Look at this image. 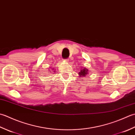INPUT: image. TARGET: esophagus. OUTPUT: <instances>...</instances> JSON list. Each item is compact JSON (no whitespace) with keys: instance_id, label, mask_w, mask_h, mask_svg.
I'll use <instances>...</instances> for the list:
<instances>
[{"instance_id":"obj_1","label":"esophagus","mask_w":135,"mask_h":135,"mask_svg":"<svg viewBox=\"0 0 135 135\" xmlns=\"http://www.w3.org/2000/svg\"><path fill=\"white\" fill-rule=\"evenodd\" d=\"M64 61H65L66 62H68V59H64Z\"/></svg>"}]
</instances>
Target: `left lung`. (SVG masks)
<instances>
[{
    "instance_id": "8db88e82",
    "label": "left lung",
    "mask_w": 135,
    "mask_h": 135,
    "mask_svg": "<svg viewBox=\"0 0 135 135\" xmlns=\"http://www.w3.org/2000/svg\"><path fill=\"white\" fill-rule=\"evenodd\" d=\"M87 74H89V72H88V70L86 69V68H84L81 71V72L79 73V75L81 76L80 77H82V76H85Z\"/></svg>"
}]
</instances>
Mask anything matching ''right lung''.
<instances>
[{
  "mask_svg": "<svg viewBox=\"0 0 135 135\" xmlns=\"http://www.w3.org/2000/svg\"><path fill=\"white\" fill-rule=\"evenodd\" d=\"M49 70H50V69H49Z\"/></svg>",
  "mask_w": 135,
  "mask_h": 135,
  "instance_id": "1",
  "label": "right lung"
}]
</instances>
